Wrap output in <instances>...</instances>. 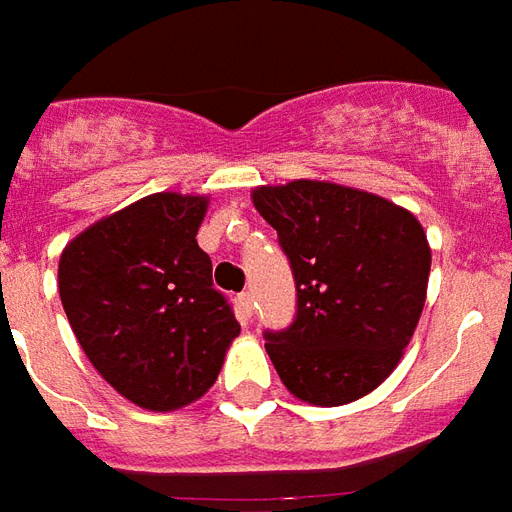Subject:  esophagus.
Here are the masks:
<instances>
[{
    "instance_id": "esophagus-1",
    "label": "esophagus",
    "mask_w": 512,
    "mask_h": 512,
    "mask_svg": "<svg viewBox=\"0 0 512 512\" xmlns=\"http://www.w3.org/2000/svg\"><path fill=\"white\" fill-rule=\"evenodd\" d=\"M237 311H239V320L248 322L250 314H253V297H250V292H242V295L237 297Z\"/></svg>"
}]
</instances>
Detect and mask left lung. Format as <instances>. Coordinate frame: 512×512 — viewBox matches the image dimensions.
<instances>
[{
  "mask_svg": "<svg viewBox=\"0 0 512 512\" xmlns=\"http://www.w3.org/2000/svg\"><path fill=\"white\" fill-rule=\"evenodd\" d=\"M250 198L295 273V322L264 344L278 378L308 405L361 400L397 369L422 317V223L375 192L320 179L262 184Z\"/></svg>",
  "mask_w": 512,
  "mask_h": 512,
  "instance_id": "8db88e82",
  "label": "left lung"
}]
</instances>
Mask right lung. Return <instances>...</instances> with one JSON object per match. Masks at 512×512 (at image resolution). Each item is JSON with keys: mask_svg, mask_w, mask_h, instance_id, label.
<instances>
[{"mask_svg": "<svg viewBox=\"0 0 512 512\" xmlns=\"http://www.w3.org/2000/svg\"><path fill=\"white\" fill-rule=\"evenodd\" d=\"M209 195L154 192L76 234L57 286L76 342L101 378L146 411L201 400L239 322L198 248Z\"/></svg>", "mask_w": 512, "mask_h": 512, "instance_id": "obj_1", "label": "right lung"}]
</instances>
